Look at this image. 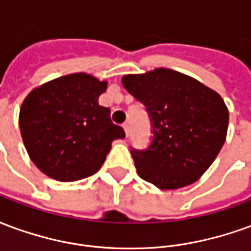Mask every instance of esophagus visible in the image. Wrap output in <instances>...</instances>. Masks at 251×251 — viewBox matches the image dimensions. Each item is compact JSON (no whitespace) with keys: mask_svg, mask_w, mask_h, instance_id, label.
<instances>
[{"mask_svg":"<svg viewBox=\"0 0 251 251\" xmlns=\"http://www.w3.org/2000/svg\"><path fill=\"white\" fill-rule=\"evenodd\" d=\"M122 127H124V130H125L126 136H129V131H130V127H129V122H125V124L122 125Z\"/></svg>","mask_w":251,"mask_h":251,"instance_id":"obj_1","label":"esophagus"}]
</instances>
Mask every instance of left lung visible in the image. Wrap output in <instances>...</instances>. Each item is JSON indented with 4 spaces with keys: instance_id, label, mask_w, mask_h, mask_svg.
Listing matches in <instances>:
<instances>
[{
    "instance_id": "8db88e82",
    "label": "left lung",
    "mask_w": 251,
    "mask_h": 251,
    "mask_svg": "<svg viewBox=\"0 0 251 251\" xmlns=\"http://www.w3.org/2000/svg\"><path fill=\"white\" fill-rule=\"evenodd\" d=\"M122 84L152 121L149 148L131 151L138 176L161 189L195 183L226 141L228 110L221 95L169 68L124 75Z\"/></svg>"
}]
</instances>
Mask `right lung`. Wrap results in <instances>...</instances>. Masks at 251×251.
Here are the masks:
<instances>
[{
	"label": "right lung",
	"instance_id": "right-lung-1",
	"mask_svg": "<svg viewBox=\"0 0 251 251\" xmlns=\"http://www.w3.org/2000/svg\"><path fill=\"white\" fill-rule=\"evenodd\" d=\"M107 88L84 72L60 76L33 88L20 109V131L37 168L51 179L76 181L97 174L125 137L98 98Z\"/></svg>",
	"mask_w": 251,
	"mask_h": 251
}]
</instances>
